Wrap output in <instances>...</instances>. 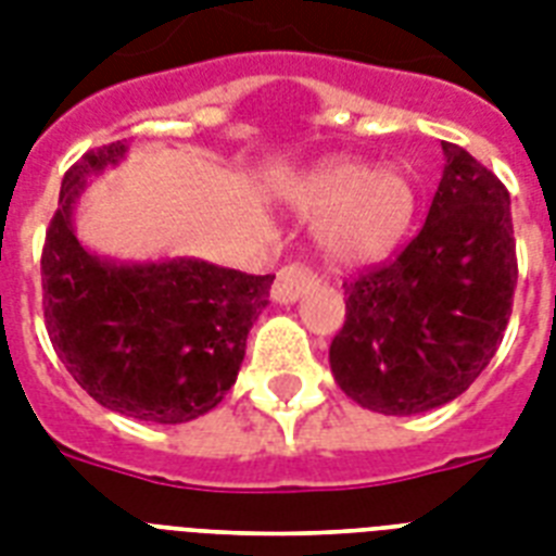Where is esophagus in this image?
I'll use <instances>...</instances> for the list:
<instances>
[{
  "mask_svg": "<svg viewBox=\"0 0 556 556\" xmlns=\"http://www.w3.org/2000/svg\"><path fill=\"white\" fill-rule=\"evenodd\" d=\"M314 286V274L303 265H286V268L277 270V279H274V286H270V296L277 300V303L288 305L296 303L300 296Z\"/></svg>",
  "mask_w": 556,
  "mask_h": 556,
  "instance_id": "obj_1",
  "label": "esophagus"
}]
</instances>
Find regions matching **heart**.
Here are the masks:
<instances>
[{"instance_id":"heart-1","label":"heart","mask_w":556,"mask_h":556,"mask_svg":"<svg viewBox=\"0 0 556 556\" xmlns=\"http://www.w3.org/2000/svg\"><path fill=\"white\" fill-rule=\"evenodd\" d=\"M291 199L303 213H323V253L338 268H361L389 256L418 213V187L404 169H371L349 159L308 173Z\"/></svg>"}]
</instances>
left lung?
<instances>
[{
  "label": "left lung",
  "instance_id": "left-lung-1",
  "mask_svg": "<svg viewBox=\"0 0 556 556\" xmlns=\"http://www.w3.org/2000/svg\"><path fill=\"white\" fill-rule=\"evenodd\" d=\"M441 150L444 173L418 236L343 282L331 375L371 413L415 415L458 397L508 329L519 274L510 195L467 150Z\"/></svg>",
  "mask_w": 556,
  "mask_h": 556
}]
</instances>
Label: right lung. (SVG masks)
I'll return each mask as SVG.
<instances>
[{
	"mask_svg": "<svg viewBox=\"0 0 556 556\" xmlns=\"http://www.w3.org/2000/svg\"><path fill=\"white\" fill-rule=\"evenodd\" d=\"M121 141L86 152L63 178L42 248V308L56 357L100 406L152 424L210 413L236 383L274 277L204 260L117 265L74 236L86 178L124 159Z\"/></svg>",
	"mask_w": 556,
	"mask_h": 556,
	"instance_id": "1",
	"label": "right lung"
}]
</instances>
